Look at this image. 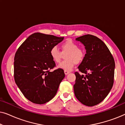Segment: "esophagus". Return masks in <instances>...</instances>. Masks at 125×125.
Masks as SVG:
<instances>
[{"instance_id":"obj_1","label":"esophagus","mask_w":125,"mask_h":125,"mask_svg":"<svg viewBox=\"0 0 125 125\" xmlns=\"http://www.w3.org/2000/svg\"><path fill=\"white\" fill-rule=\"evenodd\" d=\"M64 73H65V74L66 75V74H68V73H69L70 72L69 71H64Z\"/></svg>"}]
</instances>
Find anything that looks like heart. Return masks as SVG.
<instances>
[{
	"instance_id": "b5f03b06",
	"label": "heart",
	"mask_w": 125,
	"mask_h": 125,
	"mask_svg": "<svg viewBox=\"0 0 125 125\" xmlns=\"http://www.w3.org/2000/svg\"><path fill=\"white\" fill-rule=\"evenodd\" d=\"M63 53L69 52L66 56V60L63 61L59 67L65 71H71L75 64H79L83 60L85 51L79 48V45L71 40H68L61 44ZM50 55L53 60L59 64L62 59V53L57 46H53L50 49Z\"/></svg>"
}]
</instances>
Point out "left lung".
I'll use <instances>...</instances> for the list:
<instances>
[{"label":"left lung","mask_w":125,"mask_h":125,"mask_svg":"<svg viewBox=\"0 0 125 125\" xmlns=\"http://www.w3.org/2000/svg\"><path fill=\"white\" fill-rule=\"evenodd\" d=\"M85 46L86 53L75 72V96L83 105L93 106L108 95L114 83L115 62L110 51L95 36L85 35L76 39Z\"/></svg>","instance_id":"8db88e82"}]
</instances>
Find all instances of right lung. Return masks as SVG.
Instances as JSON below:
<instances>
[{
	"label": "right lung",
	"mask_w": 125,
	"mask_h": 125,
	"mask_svg": "<svg viewBox=\"0 0 125 125\" xmlns=\"http://www.w3.org/2000/svg\"><path fill=\"white\" fill-rule=\"evenodd\" d=\"M64 37L41 33L30 35L17 50L14 57V79L27 99L36 104L49 101L65 77L64 70L53 72L56 64L50 49Z\"/></svg>",
	"instance_id": "add662e5"
}]
</instances>
